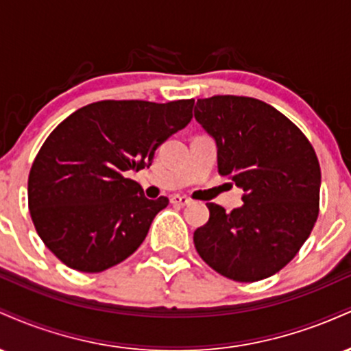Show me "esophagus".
<instances>
[{
    "mask_svg": "<svg viewBox=\"0 0 351 351\" xmlns=\"http://www.w3.org/2000/svg\"><path fill=\"white\" fill-rule=\"evenodd\" d=\"M170 201L173 204H178V206H188V204H191V199H189L188 196H181V195H173Z\"/></svg>",
    "mask_w": 351,
    "mask_h": 351,
    "instance_id": "34e87169",
    "label": "esophagus"
}]
</instances>
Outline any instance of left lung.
<instances>
[{
	"mask_svg": "<svg viewBox=\"0 0 351 351\" xmlns=\"http://www.w3.org/2000/svg\"><path fill=\"white\" fill-rule=\"evenodd\" d=\"M195 119L216 140L219 175L244 191V204L231 213L206 203L196 251L228 279H267L295 257L318 217L315 150L295 123L252 97L198 99Z\"/></svg>",
	"mask_w": 351,
	"mask_h": 351,
	"instance_id": "left-lung-1",
	"label": "left lung"
}]
</instances>
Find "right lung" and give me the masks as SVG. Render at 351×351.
<instances>
[{"mask_svg": "<svg viewBox=\"0 0 351 351\" xmlns=\"http://www.w3.org/2000/svg\"><path fill=\"white\" fill-rule=\"evenodd\" d=\"M195 100H100L52 130L27 180L36 231L56 257L80 272H102L132 256L168 198H145L130 171L193 119Z\"/></svg>", "mask_w": 351, "mask_h": 351, "instance_id": "add662e5", "label": "right lung"}]
</instances>
